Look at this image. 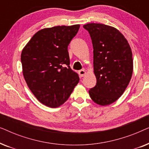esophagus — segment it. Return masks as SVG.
<instances>
[{
    "label": "esophagus",
    "instance_id": "1",
    "mask_svg": "<svg viewBox=\"0 0 149 149\" xmlns=\"http://www.w3.org/2000/svg\"><path fill=\"white\" fill-rule=\"evenodd\" d=\"M86 74V72L84 70H81L79 71V74L80 75V77H84V75Z\"/></svg>",
    "mask_w": 149,
    "mask_h": 149
}]
</instances>
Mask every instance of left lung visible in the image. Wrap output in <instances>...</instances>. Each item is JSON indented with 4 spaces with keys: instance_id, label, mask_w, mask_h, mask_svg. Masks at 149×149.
<instances>
[{
    "instance_id": "left-lung-1",
    "label": "left lung",
    "mask_w": 149,
    "mask_h": 149,
    "mask_svg": "<svg viewBox=\"0 0 149 149\" xmlns=\"http://www.w3.org/2000/svg\"><path fill=\"white\" fill-rule=\"evenodd\" d=\"M90 35L93 48V70L96 85L89 91L97 104H111L121 96L133 72L131 48L116 28L102 24L83 26Z\"/></svg>"
}]
</instances>
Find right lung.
Returning a JSON list of instances; mask_svg holds the SVG:
<instances>
[{
	"label": "right lung",
	"instance_id": "right-lung-1",
	"mask_svg": "<svg viewBox=\"0 0 149 149\" xmlns=\"http://www.w3.org/2000/svg\"><path fill=\"white\" fill-rule=\"evenodd\" d=\"M79 25L55 26L36 32L22 50L25 81L38 101L56 108L64 103L79 81L70 66L68 46Z\"/></svg>",
	"mask_w": 149,
	"mask_h": 149
}]
</instances>
